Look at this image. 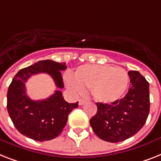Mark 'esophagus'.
I'll return each mask as SVG.
<instances>
[{
    "instance_id": "1",
    "label": "esophagus",
    "mask_w": 161,
    "mask_h": 161,
    "mask_svg": "<svg viewBox=\"0 0 161 161\" xmlns=\"http://www.w3.org/2000/svg\"><path fill=\"white\" fill-rule=\"evenodd\" d=\"M84 103H85V101H84V100H83V99H80V100L78 101V104H79L80 106L83 105Z\"/></svg>"
}]
</instances>
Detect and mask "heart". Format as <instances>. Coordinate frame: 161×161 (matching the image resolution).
Listing matches in <instances>:
<instances>
[{
    "label": "heart",
    "instance_id": "obj_1",
    "mask_svg": "<svg viewBox=\"0 0 161 161\" xmlns=\"http://www.w3.org/2000/svg\"><path fill=\"white\" fill-rule=\"evenodd\" d=\"M68 87L76 94L89 88L95 101L110 104L121 99L129 85L126 70L110 65H83L76 69L74 77L67 76Z\"/></svg>",
    "mask_w": 161,
    "mask_h": 161
}]
</instances>
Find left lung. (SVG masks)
I'll return each instance as SVG.
<instances>
[{
  "label": "left lung",
  "instance_id": "1",
  "mask_svg": "<svg viewBox=\"0 0 161 161\" xmlns=\"http://www.w3.org/2000/svg\"><path fill=\"white\" fill-rule=\"evenodd\" d=\"M126 96L110 104L97 103V112L90 119L94 133L105 142H120L136 134L150 112L149 83L138 71H129Z\"/></svg>",
  "mask_w": 161,
  "mask_h": 161
}]
</instances>
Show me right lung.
Returning <instances> with one entry per match:
<instances>
[{
    "label": "right lung",
    "mask_w": 161,
    "mask_h": 161,
    "mask_svg": "<svg viewBox=\"0 0 161 161\" xmlns=\"http://www.w3.org/2000/svg\"><path fill=\"white\" fill-rule=\"evenodd\" d=\"M65 63L41 60L20 69L13 78L7 92V111L18 131L37 142L49 141L62 132L69 114L78 107V102L69 103L59 90L44 100L34 101L26 95L25 83L32 75L45 73L52 77L56 87L64 88L61 71Z\"/></svg>",
    "instance_id": "right-lung-1"
}]
</instances>
